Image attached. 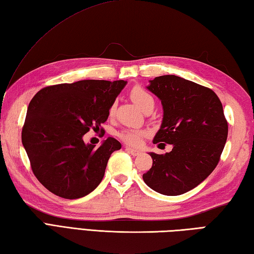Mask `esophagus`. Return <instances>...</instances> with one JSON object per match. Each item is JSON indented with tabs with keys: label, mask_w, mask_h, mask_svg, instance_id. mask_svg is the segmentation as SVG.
Returning a JSON list of instances; mask_svg holds the SVG:
<instances>
[{
	"label": "esophagus",
	"mask_w": 254,
	"mask_h": 254,
	"mask_svg": "<svg viewBox=\"0 0 254 254\" xmlns=\"http://www.w3.org/2000/svg\"><path fill=\"white\" fill-rule=\"evenodd\" d=\"M126 149H127V152L130 153L131 155H133V156H138L139 154H141V150L135 149V148H132V147H130V146H127Z\"/></svg>",
	"instance_id": "obj_1"
}]
</instances>
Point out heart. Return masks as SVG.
<instances>
[{
	"label": "heart",
	"instance_id": "b5f03b06",
	"mask_svg": "<svg viewBox=\"0 0 254 254\" xmlns=\"http://www.w3.org/2000/svg\"><path fill=\"white\" fill-rule=\"evenodd\" d=\"M130 96H131V99L135 102V104L141 108L142 110H144L145 108H147L149 106L154 107V104H155L154 97L143 87L136 86V87L132 88ZM115 112H116V102H113V104H111L108 113H109L110 117H112L115 115ZM144 135H145L144 131L134 130V128H126V130H122L118 133V136L120 137L123 142H126L127 144H130V145H138Z\"/></svg>",
	"mask_w": 254,
	"mask_h": 254
}]
</instances>
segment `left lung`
<instances>
[{"instance_id":"obj_1","label":"left lung","mask_w":254,"mask_h":254,"mask_svg":"<svg viewBox=\"0 0 254 254\" xmlns=\"http://www.w3.org/2000/svg\"><path fill=\"white\" fill-rule=\"evenodd\" d=\"M147 89L164 109L154 144H172L166 154L149 153L153 166L143 180L164 195H180L197 187L216 168L228 135L223 105L212 89L176 75L149 80Z\"/></svg>"}]
</instances>
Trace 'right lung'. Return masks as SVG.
I'll use <instances>...</instances> for the list:
<instances>
[{
	"label": "right lung",
	"instance_id": "right-lung-1",
	"mask_svg": "<svg viewBox=\"0 0 254 254\" xmlns=\"http://www.w3.org/2000/svg\"><path fill=\"white\" fill-rule=\"evenodd\" d=\"M126 80L85 79L42 88L27 109L21 142L32 172L50 192L63 198L87 195L98 187L111 154L121 148L108 137L99 147L83 136L99 128Z\"/></svg>",
	"mask_w": 254,
	"mask_h": 254
}]
</instances>
